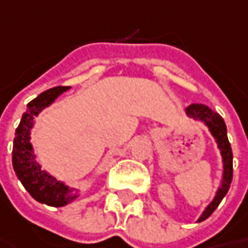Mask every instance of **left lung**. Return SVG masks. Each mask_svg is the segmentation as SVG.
<instances>
[{
	"instance_id": "left-lung-1",
	"label": "left lung",
	"mask_w": 248,
	"mask_h": 248,
	"mask_svg": "<svg viewBox=\"0 0 248 248\" xmlns=\"http://www.w3.org/2000/svg\"><path fill=\"white\" fill-rule=\"evenodd\" d=\"M186 113L190 118L199 119L201 122L208 126L210 132L214 136V139L217 140L218 147L221 150L222 161H223V178H222L221 187L218 188L215 199L212 200L210 205L205 208L202 212V215L200 217L199 222L205 221L211 214L218 208L219 202L222 199L226 196L228 190L231 187L232 179H233V154H232V147L229 140H228V135H226V124L225 121L222 119L219 113L214 112L210 107L202 105V104H191L186 108Z\"/></svg>"
}]
</instances>
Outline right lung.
I'll use <instances>...</instances> for the list:
<instances>
[{
    "instance_id": "right-lung-1",
    "label": "right lung",
    "mask_w": 248,
    "mask_h": 248,
    "mask_svg": "<svg viewBox=\"0 0 248 248\" xmlns=\"http://www.w3.org/2000/svg\"><path fill=\"white\" fill-rule=\"evenodd\" d=\"M68 89L69 87L63 86L52 87L27 104L26 112L22 115L20 124L16 127L12 148V165L17 179L33 199L51 207H63L76 199V194H73V188L52 178L36 162L33 147L30 144V129L33 127L34 116L54 103L61 93L66 92Z\"/></svg>"
}]
</instances>
